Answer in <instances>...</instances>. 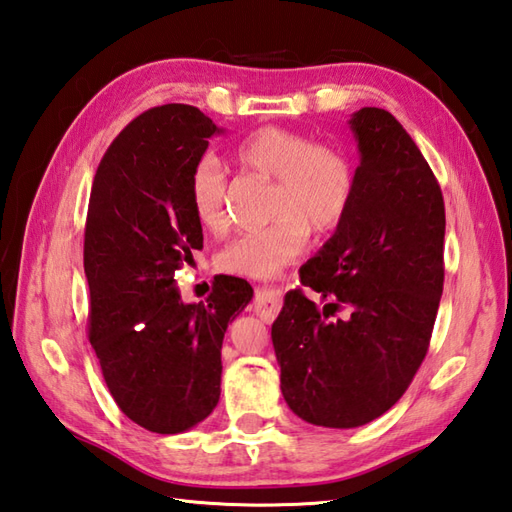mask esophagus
<instances>
[{
  "label": "esophagus",
  "instance_id": "esophagus-1",
  "mask_svg": "<svg viewBox=\"0 0 512 512\" xmlns=\"http://www.w3.org/2000/svg\"><path fill=\"white\" fill-rule=\"evenodd\" d=\"M282 309V291L276 287H256L254 295V311L256 315L263 317L265 322H271Z\"/></svg>",
  "mask_w": 512,
  "mask_h": 512
}]
</instances>
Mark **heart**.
Instances as JSON below:
<instances>
[{
	"mask_svg": "<svg viewBox=\"0 0 512 512\" xmlns=\"http://www.w3.org/2000/svg\"><path fill=\"white\" fill-rule=\"evenodd\" d=\"M245 173L269 177V217L260 230L232 238L219 252V267L238 276L267 278L298 256L309 232H328L346 217L355 197V168L333 144L280 127L256 129L232 149ZM188 201L203 230L227 225V173L206 155L188 175Z\"/></svg>",
	"mask_w": 512,
	"mask_h": 512,
	"instance_id": "1",
	"label": "heart"
}]
</instances>
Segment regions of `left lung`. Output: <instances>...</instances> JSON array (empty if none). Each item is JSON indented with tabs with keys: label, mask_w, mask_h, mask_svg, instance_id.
Returning a JSON list of instances; mask_svg holds the SVG:
<instances>
[{
	"label": "left lung",
	"mask_w": 512,
	"mask_h": 512,
	"mask_svg": "<svg viewBox=\"0 0 512 512\" xmlns=\"http://www.w3.org/2000/svg\"><path fill=\"white\" fill-rule=\"evenodd\" d=\"M348 124L361 155L355 197L300 280L350 313L328 320L295 289L271 326L287 405L335 429L370 423L410 388L445 282V201L423 153L385 109L363 107Z\"/></svg>",
	"instance_id": "8db88e82"
}]
</instances>
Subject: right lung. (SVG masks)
<instances>
[{
    "label": "right lung",
    "mask_w": 512,
    "mask_h": 512,
    "mask_svg": "<svg viewBox=\"0 0 512 512\" xmlns=\"http://www.w3.org/2000/svg\"><path fill=\"white\" fill-rule=\"evenodd\" d=\"M219 127L190 105L131 120L98 164L85 223L89 342L122 414L155 434H181L221 396V346L252 300L241 278H214L184 304L175 271L203 247L188 175Z\"/></svg>",
    "instance_id": "obj_1"
}]
</instances>
